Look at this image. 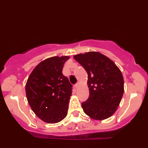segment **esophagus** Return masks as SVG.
I'll use <instances>...</instances> for the list:
<instances>
[{
  "instance_id": "34e87169",
  "label": "esophagus",
  "mask_w": 148,
  "mask_h": 148,
  "mask_svg": "<svg viewBox=\"0 0 148 148\" xmlns=\"http://www.w3.org/2000/svg\"><path fill=\"white\" fill-rule=\"evenodd\" d=\"M79 83H77L76 84H75V87H76V88H77L79 87Z\"/></svg>"
}]
</instances>
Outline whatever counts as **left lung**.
<instances>
[{"label":"left lung","mask_w":148,"mask_h":148,"mask_svg":"<svg viewBox=\"0 0 148 148\" xmlns=\"http://www.w3.org/2000/svg\"><path fill=\"white\" fill-rule=\"evenodd\" d=\"M88 73L89 97L81 103L91 118L103 120L116 112L124 92L121 72L111 59L101 53L90 51L74 56Z\"/></svg>","instance_id":"1"}]
</instances>
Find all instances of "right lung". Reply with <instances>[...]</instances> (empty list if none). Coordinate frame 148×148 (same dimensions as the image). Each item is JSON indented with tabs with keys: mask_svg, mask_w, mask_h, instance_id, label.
<instances>
[{
	"mask_svg": "<svg viewBox=\"0 0 148 148\" xmlns=\"http://www.w3.org/2000/svg\"><path fill=\"white\" fill-rule=\"evenodd\" d=\"M69 56H53L34 68L28 78L27 99L34 112L43 121L56 123L67 114L72 85L62 74Z\"/></svg>",
	"mask_w": 148,
	"mask_h": 148,
	"instance_id": "1",
	"label": "right lung"
}]
</instances>
